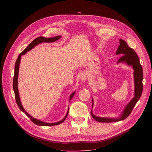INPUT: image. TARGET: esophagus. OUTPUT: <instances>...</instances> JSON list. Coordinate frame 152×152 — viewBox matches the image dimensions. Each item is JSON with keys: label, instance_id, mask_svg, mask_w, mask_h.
<instances>
[{"label": "esophagus", "instance_id": "obj_1", "mask_svg": "<svg viewBox=\"0 0 152 152\" xmlns=\"http://www.w3.org/2000/svg\"><path fill=\"white\" fill-rule=\"evenodd\" d=\"M87 78H88V76L86 75H83L82 76H81V80H86V79H87Z\"/></svg>", "mask_w": 152, "mask_h": 152}]
</instances>
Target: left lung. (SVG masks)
I'll use <instances>...</instances> for the list:
<instances>
[{
    "instance_id": "obj_1",
    "label": "left lung",
    "mask_w": 152,
    "mask_h": 152,
    "mask_svg": "<svg viewBox=\"0 0 152 152\" xmlns=\"http://www.w3.org/2000/svg\"><path fill=\"white\" fill-rule=\"evenodd\" d=\"M120 45L118 48V49L116 52L117 55L123 54L122 56L118 59V62H125L129 66H132L134 70V81H135V96L132 99V100L129 102V103L126 106L124 113L123 115L118 118H102L95 116L92 113V110L91 111V114L93 118L99 122L102 123H111V122H117L120 120H124L130 114H131L134 106L137 104V102L139 100L141 96L143 84H142V79H143V73L142 68L140 62L139 58L135 52V51L130 48L127 42L123 39H120Z\"/></svg>"
}]
</instances>
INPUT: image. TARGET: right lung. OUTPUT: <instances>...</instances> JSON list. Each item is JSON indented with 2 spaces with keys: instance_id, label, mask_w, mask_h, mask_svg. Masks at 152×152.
<instances>
[{
  "instance_id": "obj_1",
  "label": "right lung",
  "mask_w": 152,
  "mask_h": 152,
  "mask_svg": "<svg viewBox=\"0 0 152 152\" xmlns=\"http://www.w3.org/2000/svg\"><path fill=\"white\" fill-rule=\"evenodd\" d=\"M61 38L60 36H56L54 38H45L44 37H37V38H35L34 40H33L30 44L28 45V46L23 51L20 53V54L18 55L15 64V69H14V78H13V90L14 91V94H15V100H16V103L19 107V109L23 111L29 118L30 120L35 124L37 125H39V126H55V125H58L59 124L61 123H62V122H64L66 120V118H67L68 114H69V110H68V112L65 117L61 121L56 122V123H47L45 122H43L41 121H39L37 119H35L34 118H33L32 117H31L29 114H28L25 110H24V108L22 106V104H21V102H20V97H19V94H18V86H17V83H18V69H19V64L20 62V59H21V55H23L24 54H25L28 51H29L30 50H31L32 48H34L36 45H38L39 43L42 42H54L58 39H59ZM75 92L73 93H72L70 97V100L73 98V96L75 95Z\"/></svg>"
}]
</instances>
